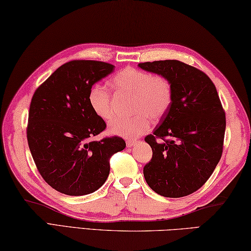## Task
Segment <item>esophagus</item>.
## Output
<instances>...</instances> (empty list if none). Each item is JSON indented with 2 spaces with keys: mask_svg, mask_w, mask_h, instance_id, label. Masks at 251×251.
Listing matches in <instances>:
<instances>
[{
  "mask_svg": "<svg viewBox=\"0 0 251 251\" xmlns=\"http://www.w3.org/2000/svg\"><path fill=\"white\" fill-rule=\"evenodd\" d=\"M137 143V140H135V139H128L126 141V145H127V147L128 148H130V147H133V146Z\"/></svg>",
  "mask_w": 251,
  "mask_h": 251,
  "instance_id": "obj_1",
  "label": "esophagus"
}]
</instances>
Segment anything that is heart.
Returning a JSON list of instances; mask_svg holds the SVG:
<instances>
[{
    "label": "heart",
    "mask_w": 251,
    "mask_h": 251,
    "mask_svg": "<svg viewBox=\"0 0 251 251\" xmlns=\"http://www.w3.org/2000/svg\"><path fill=\"white\" fill-rule=\"evenodd\" d=\"M112 88L118 94L131 95L128 120L112 122L108 129L112 134L127 139H136L150 129L153 120H161L173 103V85L162 75L127 67L113 76ZM89 104L93 113L103 121H111L115 115L112 94L102 84H94L89 91Z\"/></svg>",
    "instance_id": "heart-1"
}]
</instances>
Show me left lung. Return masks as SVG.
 <instances>
[{
    "mask_svg": "<svg viewBox=\"0 0 251 251\" xmlns=\"http://www.w3.org/2000/svg\"><path fill=\"white\" fill-rule=\"evenodd\" d=\"M146 71L169 78L173 103L153 134L145 137L152 159L144 167L147 184L166 198L198 191L215 170L223 153L225 111L212 80L179 60L141 62Z\"/></svg>",
    "mask_w": 251,
    "mask_h": 251,
    "instance_id": "left-lung-1",
    "label": "left lung"
}]
</instances>
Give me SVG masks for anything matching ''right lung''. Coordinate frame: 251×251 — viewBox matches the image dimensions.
Returning a JSON list of instances; mask_svg holds the SVG:
<instances>
[{
	"label": "right lung",
	"mask_w": 251,
	"mask_h": 251,
	"mask_svg": "<svg viewBox=\"0 0 251 251\" xmlns=\"http://www.w3.org/2000/svg\"><path fill=\"white\" fill-rule=\"evenodd\" d=\"M114 70L111 63L71 60L59 67L31 98L26 134L43 179L67 195L97 191L110 175V159L126 147L118 136L90 140L106 124L93 113L89 91Z\"/></svg>",
	"instance_id": "right-lung-1"
}]
</instances>
